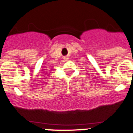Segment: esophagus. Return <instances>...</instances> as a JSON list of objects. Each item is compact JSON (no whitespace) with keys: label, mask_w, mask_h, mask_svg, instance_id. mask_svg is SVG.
Returning a JSON list of instances; mask_svg holds the SVG:
<instances>
[{"label":"esophagus","mask_w":133,"mask_h":133,"mask_svg":"<svg viewBox=\"0 0 133 133\" xmlns=\"http://www.w3.org/2000/svg\"><path fill=\"white\" fill-rule=\"evenodd\" d=\"M67 58H65V59H67Z\"/></svg>","instance_id":"34e87169"}]
</instances>
